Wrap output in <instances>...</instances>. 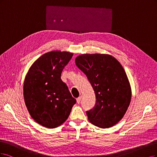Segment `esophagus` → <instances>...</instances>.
<instances>
[{
	"instance_id": "34e87169",
	"label": "esophagus",
	"mask_w": 157,
	"mask_h": 157,
	"mask_svg": "<svg viewBox=\"0 0 157 157\" xmlns=\"http://www.w3.org/2000/svg\"><path fill=\"white\" fill-rule=\"evenodd\" d=\"M81 100H82V97H78V98L76 99V100H77V103H78V104H79V103H80V102H81Z\"/></svg>"
}]
</instances>
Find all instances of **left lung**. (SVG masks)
<instances>
[{"instance_id":"left-lung-1","label":"left lung","mask_w":157,"mask_h":157,"mask_svg":"<svg viewBox=\"0 0 157 157\" xmlns=\"http://www.w3.org/2000/svg\"><path fill=\"white\" fill-rule=\"evenodd\" d=\"M75 62L87 77L97 98L94 107L86 112L89 121L100 128L112 127L123 117L132 96L122 65L107 54H83Z\"/></svg>"}]
</instances>
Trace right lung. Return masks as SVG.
Returning a JSON list of instances; mask_svg holds the SVG:
<instances>
[{
  "instance_id": "right-lung-1",
  "label": "right lung",
  "mask_w": 157,
  "mask_h": 157,
  "mask_svg": "<svg viewBox=\"0 0 157 157\" xmlns=\"http://www.w3.org/2000/svg\"><path fill=\"white\" fill-rule=\"evenodd\" d=\"M73 53L53 51L42 55L29 68L25 79V105L33 119L48 128L64 123L76 100L60 79Z\"/></svg>"
}]
</instances>
